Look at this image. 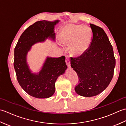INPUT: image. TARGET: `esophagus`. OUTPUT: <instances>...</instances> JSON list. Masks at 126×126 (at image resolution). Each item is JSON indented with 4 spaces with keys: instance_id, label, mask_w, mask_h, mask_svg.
I'll return each instance as SVG.
<instances>
[{
    "instance_id": "obj_1",
    "label": "esophagus",
    "mask_w": 126,
    "mask_h": 126,
    "mask_svg": "<svg viewBox=\"0 0 126 126\" xmlns=\"http://www.w3.org/2000/svg\"><path fill=\"white\" fill-rule=\"evenodd\" d=\"M65 62L66 64L68 66V68H70V57L69 56H66L65 58Z\"/></svg>"
}]
</instances>
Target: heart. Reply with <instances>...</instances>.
<instances>
[{
  "label": "heart",
  "instance_id": "b5f03b06",
  "mask_svg": "<svg viewBox=\"0 0 126 126\" xmlns=\"http://www.w3.org/2000/svg\"><path fill=\"white\" fill-rule=\"evenodd\" d=\"M92 38L90 29L81 25L69 24L61 31L62 42L71 46V52L74 56H81L86 51Z\"/></svg>",
  "mask_w": 126,
  "mask_h": 126
}]
</instances>
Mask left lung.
<instances>
[{
    "mask_svg": "<svg viewBox=\"0 0 126 126\" xmlns=\"http://www.w3.org/2000/svg\"><path fill=\"white\" fill-rule=\"evenodd\" d=\"M93 37L88 49L78 57H71L72 68L76 72L77 94L92 97L102 93L110 83L115 66L113 47L102 28L90 23Z\"/></svg>",
    "mask_w": 126,
    "mask_h": 126,
    "instance_id": "left-lung-1",
    "label": "left lung"
}]
</instances>
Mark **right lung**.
Segmentation results:
<instances>
[{"instance_id": "1", "label": "right lung", "mask_w": 126, "mask_h": 126, "mask_svg": "<svg viewBox=\"0 0 126 126\" xmlns=\"http://www.w3.org/2000/svg\"><path fill=\"white\" fill-rule=\"evenodd\" d=\"M59 22L38 21L26 29L15 48L13 65L19 84L29 95L36 98H48L55 92L58 77L64 73L67 66L64 56L47 57L38 74H32L26 62L27 53L32 45L44 41L48 37L55 40V25Z\"/></svg>"}]
</instances>
